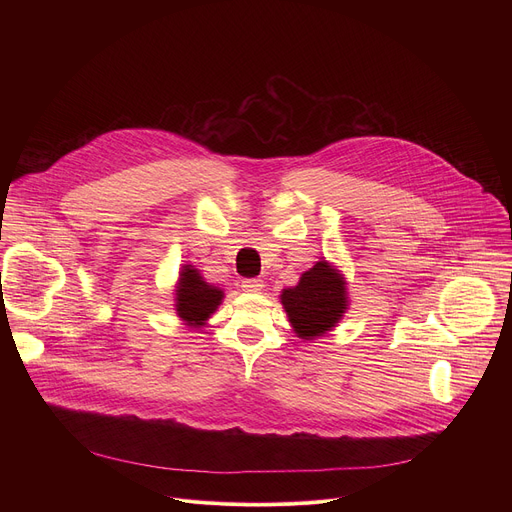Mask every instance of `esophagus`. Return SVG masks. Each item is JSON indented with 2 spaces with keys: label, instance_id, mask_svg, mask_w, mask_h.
Wrapping results in <instances>:
<instances>
[{
  "label": "esophagus",
  "instance_id": "obj_1",
  "mask_svg": "<svg viewBox=\"0 0 512 512\" xmlns=\"http://www.w3.org/2000/svg\"><path fill=\"white\" fill-rule=\"evenodd\" d=\"M245 291H249V294H259V291H263L265 283L263 279L259 277H251V279H243V285H241Z\"/></svg>",
  "mask_w": 512,
  "mask_h": 512
}]
</instances>
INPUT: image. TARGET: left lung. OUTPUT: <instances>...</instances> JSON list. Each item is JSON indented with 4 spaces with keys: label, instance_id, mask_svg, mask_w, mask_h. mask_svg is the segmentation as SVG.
Returning a JSON list of instances; mask_svg holds the SVG:
<instances>
[{
    "label": "left lung",
    "instance_id": "obj_1",
    "mask_svg": "<svg viewBox=\"0 0 512 512\" xmlns=\"http://www.w3.org/2000/svg\"><path fill=\"white\" fill-rule=\"evenodd\" d=\"M281 304L298 338L314 340L330 332L346 312V281L328 261H318L296 287L281 291Z\"/></svg>",
    "mask_w": 512,
    "mask_h": 512
}]
</instances>
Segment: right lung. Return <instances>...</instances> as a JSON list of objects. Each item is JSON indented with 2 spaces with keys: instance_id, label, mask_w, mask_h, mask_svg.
<instances>
[{
  "instance_id": "right-lung-1",
  "label": "right lung",
  "mask_w": 512,
  "mask_h": 512,
  "mask_svg": "<svg viewBox=\"0 0 512 512\" xmlns=\"http://www.w3.org/2000/svg\"><path fill=\"white\" fill-rule=\"evenodd\" d=\"M225 294L202 279L198 269L184 265L176 285V312L186 326L200 328L206 324L210 314L221 306Z\"/></svg>"
}]
</instances>
